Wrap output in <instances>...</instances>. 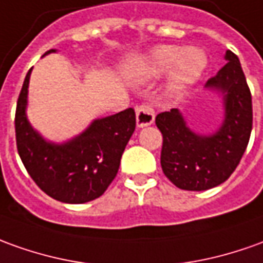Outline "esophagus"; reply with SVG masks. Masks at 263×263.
<instances>
[{"label":"esophagus","instance_id":"34e87169","mask_svg":"<svg viewBox=\"0 0 263 263\" xmlns=\"http://www.w3.org/2000/svg\"><path fill=\"white\" fill-rule=\"evenodd\" d=\"M155 121V111L153 108L147 106V104H142L136 108V123L137 127H146L153 124Z\"/></svg>","mask_w":263,"mask_h":263}]
</instances>
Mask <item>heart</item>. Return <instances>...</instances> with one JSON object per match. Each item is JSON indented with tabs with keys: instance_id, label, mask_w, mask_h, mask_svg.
<instances>
[{
	"instance_id": "heart-1",
	"label": "heart",
	"mask_w": 263,
	"mask_h": 263,
	"mask_svg": "<svg viewBox=\"0 0 263 263\" xmlns=\"http://www.w3.org/2000/svg\"><path fill=\"white\" fill-rule=\"evenodd\" d=\"M208 63V54L200 47L182 50L179 45H157L143 57L136 70V77L143 81H152L170 69L164 94L175 97L202 77Z\"/></svg>"
}]
</instances>
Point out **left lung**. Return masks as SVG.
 Instances as JSON below:
<instances>
[{
    "label": "left lung",
    "instance_id": "1",
    "mask_svg": "<svg viewBox=\"0 0 263 263\" xmlns=\"http://www.w3.org/2000/svg\"><path fill=\"white\" fill-rule=\"evenodd\" d=\"M226 64L204 88L223 101V120L213 133L200 135L187 126L177 108L157 114L163 135V173L183 190H208L223 183L245 153L252 132V97L238 55L226 51Z\"/></svg>",
    "mask_w": 263,
    "mask_h": 263
}]
</instances>
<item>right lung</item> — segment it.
<instances>
[{
	"mask_svg": "<svg viewBox=\"0 0 263 263\" xmlns=\"http://www.w3.org/2000/svg\"><path fill=\"white\" fill-rule=\"evenodd\" d=\"M51 52L57 50L44 55ZM31 70L25 76L15 111L17 149L25 169L40 189L63 203H86L100 197L117 175L121 155L135 132V110L94 119L67 142L47 140L27 117Z\"/></svg>",
	"mask_w": 263,
	"mask_h": 263,
	"instance_id": "right-lung-1",
	"label": "right lung"
}]
</instances>
